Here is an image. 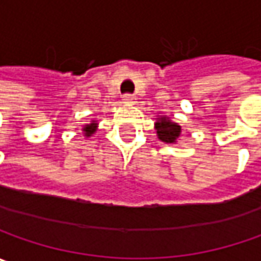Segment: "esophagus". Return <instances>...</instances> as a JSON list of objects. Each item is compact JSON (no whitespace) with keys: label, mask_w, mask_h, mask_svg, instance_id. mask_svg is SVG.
Listing matches in <instances>:
<instances>
[{"label":"esophagus","mask_w":261,"mask_h":261,"mask_svg":"<svg viewBox=\"0 0 261 261\" xmlns=\"http://www.w3.org/2000/svg\"><path fill=\"white\" fill-rule=\"evenodd\" d=\"M122 101H124V103H127V105H133V103H136V96L130 94H125L122 96Z\"/></svg>","instance_id":"esophagus-1"}]
</instances>
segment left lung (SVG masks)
<instances>
[{"mask_svg": "<svg viewBox=\"0 0 261 261\" xmlns=\"http://www.w3.org/2000/svg\"><path fill=\"white\" fill-rule=\"evenodd\" d=\"M154 130L158 133V139L167 144H176L180 139L182 127L173 122L166 115H158V120L154 122Z\"/></svg>", "mask_w": 261, "mask_h": 261, "instance_id": "obj_1", "label": "left lung"}]
</instances>
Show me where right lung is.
Segmentation results:
<instances>
[{"label":"right lung","instance_id":"1","mask_svg":"<svg viewBox=\"0 0 261 261\" xmlns=\"http://www.w3.org/2000/svg\"><path fill=\"white\" fill-rule=\"evenodd\" d=\"M96 130H98V122L95 121V120H92L89 124H85V125L82 127V131H84V136H85V137H91Z\"/></svg>","mask_w":261,"mask_h":261}]
</instances>
